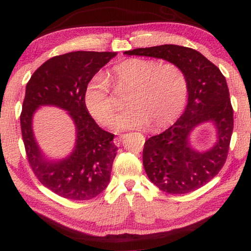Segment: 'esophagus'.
<instances>
[{"label": "esophagus", "instance_id": "obj_1", "mask_svg": "<svg viewBox=\"0 0 251 251\" xmlns=\"http://www.w3.org/2000/svg\"><path fill=\"white\" fill-rule=\"evenodd\" d=\"M124 137H125V135H121V136H119V137H116L115 139H114V145H115L116 147H120L121 143H122L123 138H124Z\"/></svg>", "mask_w": 251, "mask_h": 251}]
</instances>
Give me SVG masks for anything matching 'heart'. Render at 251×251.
<instances>
[{"label":"heart","instance_id":"b5f03b06","mask_svg":"<svg viewBox=\"0 0 251 251\" xmlns=\"http://www.w3.org/2000/svg\"><path fill=\"white\" fill-rule=\"evenodd\" d=\"M111 78L116 87L131 89L126 101L129 108L113 120L116 130L145 128L150 124L153 129L167 127L178 119L188 98V78L175 63L130 58L112 68ZM84 104L100 124H111L115 104L109 79L102 73L88 81Z\"/></svg>","mask_w":251,"mask_h":251}]
</instances>
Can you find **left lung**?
Returning <instances> with one entry per match:
<instances>
[{"instance_id":"left-lung-1","label":"left lung","mask_w":251,"mask_h":251,"mask_svg":"<svg viewBox=\"0 0 251 251\" xmlns=\"http://www.w3.org/2000/svg\"><path fill=\"white\" fill-rule=\"evenodd\" d=\"M126 55L161 58L179 66L189 85L188 104L168 129L146 141L142 161L149 179L169 194L201 188L220 172L233 132V108L226 77L219 68L189 47L165 44L125 51ZM216 126L217 142L205 152L190 147V131L201 122Z\"/></svg>"}]
</instances>
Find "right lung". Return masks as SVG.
Masks as SVG:
<instances>
[{"label": "right lung", "mask_w": 251, "mask_h": 251, "mask_svg": "<svg viewBox=\"0 0 251 251\" xmlns=\"http://www.w3.org/2000/svg\"><path fill=\"white\" fill-rule=\"evenodd\" d=\"M116 52L72 51L55 56L32 74L25 86L20 126L26 158L40 182L57 195L73 201L92 200L110 182L116 155L114 135L96 124L84 104L88 81ZM42 105L68 111L76 126L74 151L59 161L47 160L31 129V119Z\"/></svg>", "instance_id": "1"}]
</instances>
